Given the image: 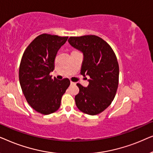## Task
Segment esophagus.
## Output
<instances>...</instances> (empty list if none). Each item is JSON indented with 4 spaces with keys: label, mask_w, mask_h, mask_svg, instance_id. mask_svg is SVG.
Listing matches in <instances>:
<instances>
[{
    "label": "esophagus",
    "mask_w": 153,
    "mask_h": 153,
    "mask_svg": "<svg viewBox=\"0 0 153 153\" xmlns=\"http://www.w3.org/2000/svg\"><path fill=\"white\" fill-rule=\"evenodd\" d=\"M70 83H71V85H76V83H74V82H72V81H71Z\"/></svg>",
    "instance_id": "34e87169"
}]
</instances>
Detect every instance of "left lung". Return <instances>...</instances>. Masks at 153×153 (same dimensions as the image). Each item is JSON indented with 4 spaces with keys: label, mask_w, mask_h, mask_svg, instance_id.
Returning a JSON list of instances; mask_svg holds the SVG:
<instances>
[{
    "label": "left lung",
    "mask_w": 153,
    "mask_h": 153,
    "mask_svg": "<svg viewBox=\"0 0 153 153\" xmlns=\"http://www.w3.org/2000/svg\"><path fill=\"white\" fill-rule=\"evenodd\" d=\"M69 43L83 53L81 74L90 76L87 88L77 83L79 93L75 96L77 108L95 116L106 109L116 96L119 81V65L111 46L94 35L70 37Z\"/></svg>",
    "instance_id": "1"
}]
</instances>
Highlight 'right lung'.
<instances>
[{
    "mask_svg": "<svg viewBox=\"0 0 153 153\" xmlns=\"http://www.w3.org/2000/svg\"><path fill=\"white\" fill-rule=\"evenodd\" d=\"M68 37L44 33L26 47L21 60L19 78L22 92L31 107L48 115L59 108L62 96L70 84L68 78L58 80L50 72L55 68V58Z\"/></svg>",
    "mask_w": 153,
    "mask_h": 153,
    "instance_id": "1",
    "label": "right lung"
}]
</instances>
